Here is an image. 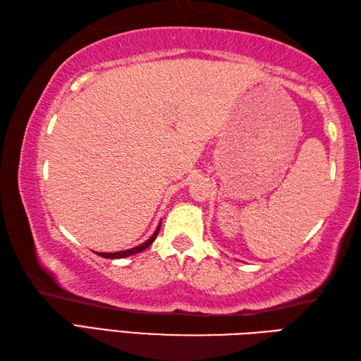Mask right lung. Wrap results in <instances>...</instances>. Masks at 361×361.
Segmentation results:
<instances>
[{"instance_id": "add662e5", "label": "right lung", "mask_w": 361, "mask_h": 361, "mask_svg": "<svg viewBox=\"0 0 361 361\" xmlns=\"http://www.w3.org/2000/svg\"><path fill=\"white\" fill-rule=\"evenodd\" d=\"M159 228H161V221H159L158 228L155 229V233H153V234L150 235V239H147V240H145V242L141 243V245H137V247H135V248L124 250V251H116V252H96V255L101 256V257H105V259H122V257H128V256H132V255H136V252H141V251H144L145 248L150 247V245L153 243V240L157 239V235H158V233H159Z\"/></svg>"}]
</instances>
